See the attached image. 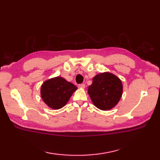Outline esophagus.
Instances as JSON below:
<instances>
[{"instance_id": "obj_1", "label": "esophagus", "mask_w": 160, "mask_h": 160, "mask_svg": "<svg viewBox=\"0 0 160 160\" xmlns=\"http://www.w3.org/2000/svg\"><path fill=\"white\" fill-rule=\"evenodd\" d=\"M78 87L80 88V89H84V88L85 87V84H78Z\"/></svg>"}]
</instances>
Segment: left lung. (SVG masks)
<instances>
[{
	"mask_svg": "<svg viewBox=\"0 0 160 160\" xmlns=\"http://www.w3.org/2000/svg\"><path fill=\"white\" fill-rule=\"evenodd\" d=\"M123 86L120 78L108 72L101 73L93 78L88 93L93 104L99 109L107 111L113 108L120 101Z\"/></svg>",
	"mask_w": 160,
	"mask_h": 160,
	"instance_id": "left-lung-1",
	"label": "left lung"
}]
</instances>
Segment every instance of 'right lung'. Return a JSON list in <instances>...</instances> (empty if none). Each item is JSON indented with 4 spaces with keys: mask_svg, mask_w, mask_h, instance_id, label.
<instances>
[{
    "mask_svg": "<svg viewBox=\"0 0 160 160\" xmlns=\"http://www.w3.org/2000/svg\"><path fill=\"white\" fill-rule=\"evenodd\" d=\"M76 89L73 84L58 76L45 81L42 84L40 93L47 106L53 109H59L67 103Z\"/></svg>",
    "mask_w": 160,
    "mask_h": 160,
    "instance_id": "right-lung-1",
    "label": "right lung"
}]
</instances>
